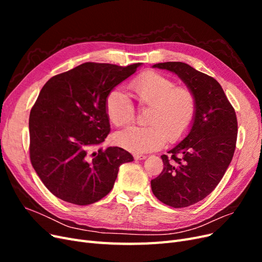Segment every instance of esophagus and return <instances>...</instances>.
I'll return each mask as SVG.
<instances>
[{
  "instance_id": "34e87169",
  "label": "esophagus",
  "mask_w": 262,
  "mask_h": 262,
  "mask_svg": "<svg viewBox=\"0 0 262 262\" xmlns=\"http://www.w3.org/2000/svg\"><path fill=\"white\" fill-rule=\"evenodd\" d=\"M134 158H136V160H139V161L145 160L146 155H144V154H134Z\"/></svg>"
}]
</instances>
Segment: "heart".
<instances>
[{"label":"heart","instance_id":"1","mask_svg":"<svg viewBox=\"0 0 262 262\" xmlns=\"http://www.w3.org/2000/svg\"><path fill=\"white\" fill-rule=\"evenodd\" d=\"M132 96L142 107L147 106L146 126H129L115 134L121 147L142 153L160 148L166 140L176 142L192 125L196 100L186 86H175L169 77L147 71L130 82ZM106 114L116 126L129 124L134 119V107L129 97L119 89L112 90L105 101Z\"/></svg>","mask_w":262,"mask_h":262}]
</instances>
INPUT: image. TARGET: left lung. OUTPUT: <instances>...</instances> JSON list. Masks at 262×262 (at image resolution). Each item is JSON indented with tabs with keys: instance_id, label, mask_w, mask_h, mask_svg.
I'll return each mask as SVG.
<instances>
[{
	"instance_id": "obj_1",
	"label": "left lung",
	"mask_w": 262,
	"mask_h": 262,
	"mask_svg": "<svg viewBox=\"0 0 262 262\" xmlns=\"http://www.w3.org/2000/svg\"><path fill=\"white\" fill-rule=\"evenodd\" d=\"M153 68L177 74L192 91L196 110L188 136L162 155L160 176L150 181L154 195L172 208L203 200L223 178L232 162L237 139L235 110L220 83L184 62H164Z\"/></svg>"
}]
</instances>
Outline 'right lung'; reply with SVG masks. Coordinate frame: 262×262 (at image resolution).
I'll return each mask as SVG.
<instances>
[{
  "label": "right lung",
  "mask_w": 262,
  "mask_h": 262,
  "mask_svg": "<svg viewBox=\"0 0 262 262\" xmlns=\"http://www.w3.org/2000/svg\"><path fill=\"white\" fill-rule=\"evenodd\" d=\"M140 66L86 62L43 85L29 115V155L59 199L77 205L99 201L112 191L120 165L133 161L121 147H96L110 132L108 93Z\"/></svg>",
  "instance_id": "obj_1"
}]
</instances>
